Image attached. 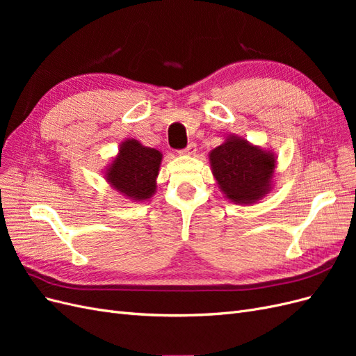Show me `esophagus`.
<instances>
[{"label":"esophagus","instance_id":"1","mask_svg":"<svg viewBox=\"0 0 356 356\" xmlns=\"http://www.w3.org/2000/svg\"><path fill=\"white\" fill-rule=\"evenodd\" d=\"M196 152H197L196 144H195V143H191V144H188V145H187V148H186V149H182V152H179V154H182V156H195V154H196Z\"/></svg>","mask_w":356,"mask_h":356}]
</instances>
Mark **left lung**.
<instances>
[{
    "label": "left lung",
    "mask_w": 356,
    "mask_h": 356,
    "mask_svg": "<svg viewBox=\"0 0 356 356\" xmlns=\"http://www.w3.org/2000/svg\"><path fill=\"white\" fill-rule=\"evenodd\" d=\"M208 159L222 196L234 204L252 207L273 190L277 156L270 148L230 134Z\"/></svg>",
    "instance_id": "left-lung-1"
}]
</instances>
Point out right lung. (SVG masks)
<instances>
[{
  "label": "right lung",
  "mask_w": 356,
  "mask_h": 356,
  "mask_svg": "<svg viewBox=\"0 0 356 356\" xmlns=\"http://www.w3.org/2000/svg\"><path fill=\"white\" fill-rule=\"evenodd\" d=\"M163 154L145 147L135 138H126L118 153L102 169L104 179L117 195L132 202L149 200L157 191V177Z\"/></svg>",
  "instance_id": "obj_1"
}]
</instances>
